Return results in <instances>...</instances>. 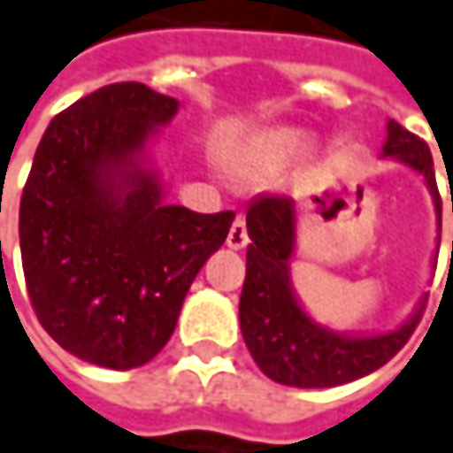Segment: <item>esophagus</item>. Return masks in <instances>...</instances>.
I'll list each match as a JSON object with an SVG mask.
<instances>
[{
    "instance_id": "esophagus-1",
    "label": "esophagus",
    "mask_w": 453,
    "mask_h": 453,
    "mask_svg": "<svg viewBox=\"0 0 453 453\" xmlns=\"http://www.w3.org/2000/svg\"><path fill=\"white\" fill-rule=\"evenodd\" d=\"M230 249H243L246 243H249V233H246V223H243V218H235L233 220V226L227 230V241H226Z\"/></svg>"
}]
</instances>
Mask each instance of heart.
I'll return each mask as SVG.
<instances>
[{
  "instance_id": "b5f03b06",
  "label": "heart",
  "mask_w": 453,
  "mask_h": 453,
  "mask_svg": "<svg viewBox=\"0 0 453 453\" xmlns=\"http://www.w3.org/2000/svg\"><path fill=\"white\" fill-rule=\"evenodd\" d=\"M304 146V136L288 128L270 131L257 141V157L265 162H283Z\"/></svg>"
}]
</instances>
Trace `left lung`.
Segmentation results:
<instances>
[{
	"mask_svg": "<svg viewBox=\"0 0 453 453\" xmlns=\"http://www.w3.org/2000/svg\"><path fill=\"white\" fill-rule=\"evenodd\" d=\"M383 154L407 162L427 180L441 230V199L427 143L396 120H388ZM246 230L251 243L246 249V280L238 319L249 354L267 378L296 388L343 386L375 372L404 349L422 310L394 333L354 338L319 327L299 307L288 283V259L296 235V210L288 196L270 194L254 199L246 212Z\"/></svg>",
	"mask_w": 453,
	"mask_h": 453,
	"instance_id": "1",
	"label": "left lung"
}]
</instances>
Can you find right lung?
I'll list each match as a JSON object with an SVG mask.
<instances>
[{"label": "right lung", "instance_id": "add662e5", "mask_svg": "<svg viewBox=\"0 0 453 453\" xmlns=\"http://www.w3.org/2000/svg\"><path fill=\"white\" fill-rule=\"evenodd\" d=\"M175 112L173 96L143 83H110L59 112L36 149L20 196L28 299L83 362L131 370L157 357L233 226V212L162 204L157 178L136 162Z\"/></svg>", "mask_w": 453, "mask_h": 453}]
</instances>
